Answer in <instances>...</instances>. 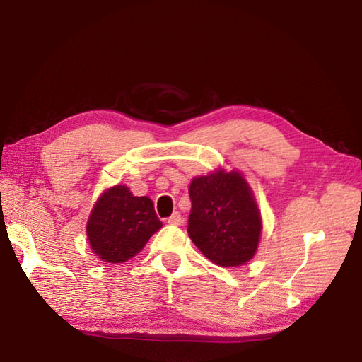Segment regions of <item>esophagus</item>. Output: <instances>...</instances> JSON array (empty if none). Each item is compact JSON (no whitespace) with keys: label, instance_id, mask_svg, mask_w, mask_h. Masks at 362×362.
Returning <instances> with one entry per match:
<instances>
[{"label":"esophagus","instance_id":"obj_1","mask_svg":"<svg viewBox=\"0 0 362 362\" xmlns=\"http://www.w3.org/2000/svg\"><path fill=\"white\" fill-rule=\"evenodd\" d=\"M182 222H183V219H182V214L179 211L173 213V216L168 218V224L169 226H182Z\"/></svg>","mask_w":362,"mask_h":362}]
</instances>
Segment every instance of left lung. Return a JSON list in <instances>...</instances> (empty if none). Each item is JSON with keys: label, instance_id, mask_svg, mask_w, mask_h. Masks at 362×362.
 <instances>
[{"label": "left lung", "instance_id": "left-lung-1", "mask_svg": "<svg viewBox=\"0 0 362 362\" xmlns=\"http://www.w3.org/2000/svg\"><path fill=\"white\" fill-rule=\"evenodd\" d=\"M188 235L211 263L238 267L258 250L263 221L257 199L238 169L219 168L189 183Z\"/></svg>", "mask_w": 362, "mask_h": 362}]
</instances>
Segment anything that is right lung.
<instances>
[{"instance_id":"1","label":"right lung","mask_w":362,"mask_h":362,"mask_svg":"<svg viewBox=\"0 0 362 362\" xmlns=\"http://www.w3.org/2000/svg\"><path fill=\"white\" fill-rule=\"evenodd\" d=\"M163 227L148 196H134L126 185L104 189L87 221V238L95 255L105 263H124L140 253Z\"/></svg>"}]
</instances>
